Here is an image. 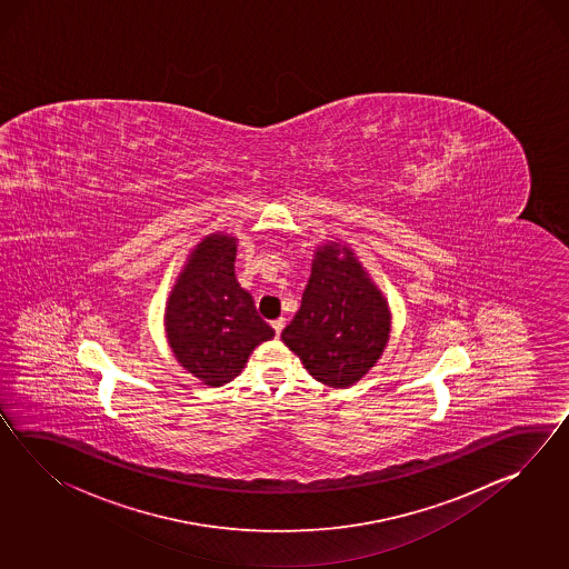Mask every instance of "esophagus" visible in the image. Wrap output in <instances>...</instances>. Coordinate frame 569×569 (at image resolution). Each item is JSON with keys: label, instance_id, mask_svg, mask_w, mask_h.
<instances>
[{"label": "esophagus", "instance_id": "esophagus-1", "mask_svg": "<svg viewBox=\"0 0 569 569\" xmlns=\"http://www.w3.org/2000/svg\"><path fill=\"white\" fill-rule=\"evenodd\" d=\"M271 327H273V330H276V335H281V330H283V327H286V320L283 318H278V320H273L271 322Z\"/></svg>", "mask_w": 569, "mask_h": 569}]
</instances>
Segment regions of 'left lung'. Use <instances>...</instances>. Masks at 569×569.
<instances>
[{
  "instance_id": "obj_1",
  "label": "left lung",
  "mask_w": 569,
  "mask_h": 569,
  "mask_svg": "<svg viewBox=\"0 0 569 569\" xmlns=\"http://www.w3.org/2000/svg\"><path fill=\"white\" fill-rule=\"evenodd\" d=\"M390 327L388 302L353 251L327 242L316 249L302 306L281 341L312 378L330 388H349L378 363Z\"/></svg>"
}]
</instances>
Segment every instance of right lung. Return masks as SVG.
<instances>
[{
    "instance_id": "right-lung-1",
    "label": "right lung",
    "mask_w": 569,
    "mask_h": 569,
    "mask_svg": "<svg viewBox=\"0 0 569 569\" xmlns=\"http://www.w3.org/2000/svg\"><path fill=\"white\" fill-rule=\"evenodd\" d=\"M237 239L208 234L191 251L164 308L167 341L177 361L206 386L239 376L249 355L276 330L257 315L234 276Z\"/></svg>"
}]
</instances>
